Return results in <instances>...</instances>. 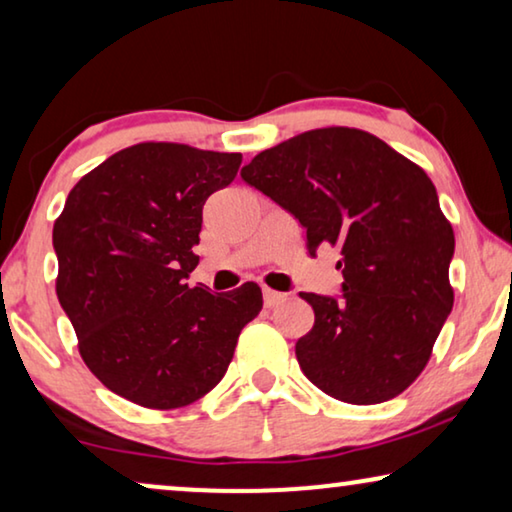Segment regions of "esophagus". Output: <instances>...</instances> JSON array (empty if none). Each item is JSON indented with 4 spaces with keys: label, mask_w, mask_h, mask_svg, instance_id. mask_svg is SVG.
<instances>
[{
    "label": "esophagus",
    "mask_w": 512,
    "mask_h": 512,
    "mask_svg": "<svg viewBox=\"0 0 512 512\" xmlns=\"http://www.w3.org/2000/svg\"><path fill=\"white\" fill-rule=\"evenodd\" d=\"M284 300H286L284 293L272 291V289H263V303H265V307H277L279 303H284Z\"/></svg>",
    "instance_id": "34e87169"
}]
</instances>
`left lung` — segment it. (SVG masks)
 Returning <instances> with one entry per match:
<instances>
[{"label":"left lung","instance_id":"8db88e82","mask_svg":"<svg viewBox=\"0 0 512 512\" xmlns=\"http://www.w3.org/2000/svg\"><path fill=\"white\" fill-rule=\"evenodd\" d=\"M240 174L296 216L312 256L340 249V296L300 293L314 310L296 342L307 380L354 405L408 389L454 303V233L426 172L370 132L321 128L261 151Z\"/></svg>","mask_w":512,"mask_h":512}]
</instances>
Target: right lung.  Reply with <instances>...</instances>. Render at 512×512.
I'll list each match as a JSON object with an SVG mask.
<instances>
[{
	"mask_svg": "<svg viewBox=\"0 0 512 512\" xmlns=\"http://www.w3.org/2000/svg\"><path fill=\"white\" fill-rule=\"evenodd\" d=\"M240 163L242 153L186 144L128 146L69 191L55 221V291L81 359L132 403L172 410L198 401L261 312L254 282L228 293L186 282L198 265L202 207Z\"/></svg>",
	"mask_w": 512,
	"mask_h": 512,
	"instance_id": "add662e5",
	"label": "right lung"
}]
</instances>
